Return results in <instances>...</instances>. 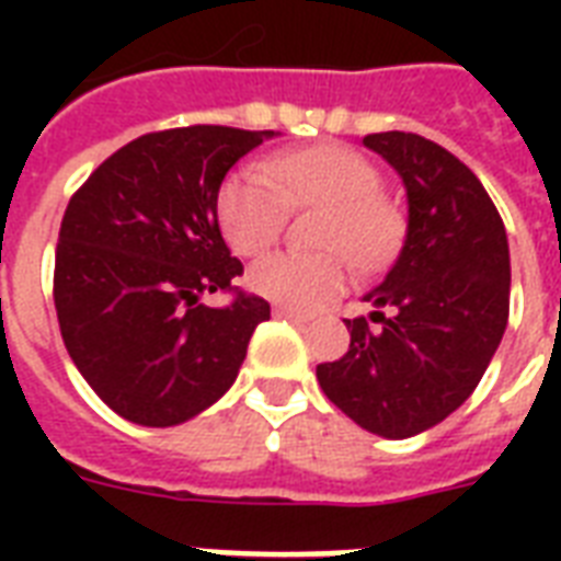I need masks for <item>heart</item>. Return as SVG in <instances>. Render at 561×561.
Masks as SVG:
<instances>
[{
	"instance_id": "heart-1",
	"label": "heart",
	"mask_w": 561,
	"mask_h": 561,
	"mask_svg": "<svg viewBox=\"0 0 561 561\" xmlns=\"http://www.w3.org/2000/svg\"><path fill=\"white\" fill-rule=\"evenodd\" d=\"M358 238L364 241L367 247H373V250H378V253H387L390 250V241H392V224L387 215H381V209H369L367 215H364V227H360ZM308 302H320V294L317 290H311L308 294Z\"/></svg>"
}]
</instances>
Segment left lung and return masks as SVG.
I'll return each mask as SVG.
<instances>
[{"label": "left lung", "instance_id": "8db88e82", "mask_svg": "<svg viewBox=\"0 0 561 561\" xmlns=\"http://www.w3.org/2000/svg\"><path fill=\"white\" fill-rule=\"evenodd\" d=\"M271 130L194 125L134 139L66 206L55 308L69 358L118 416L174 427L236 383L271 306L238 290L218 192Z\"/></svg>", "mask_w": 561, "mask_h": 561}]
</instances>
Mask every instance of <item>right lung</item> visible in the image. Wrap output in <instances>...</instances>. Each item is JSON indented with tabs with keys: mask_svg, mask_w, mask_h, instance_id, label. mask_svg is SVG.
<instances>
[{
	"mask_svg": "<svg viewBox=\"0 0 561 561\" xmlns=\"http://www.w3.org/2000/svg\"><path fill=\"white\" fill-rule=\"evenodd\" d=\"M364 145L404 183V238L367 311L346 320V355L320 364L317 381L355 425L404 439L454 413L486 373L510 314V244L454 153L399 130Z\"/></svg>",
	"mask_w": 561,
	"mask_h": 561,
	"instance_id": "right-lung-1",
	"label": "right lung"
}]
</instances>
